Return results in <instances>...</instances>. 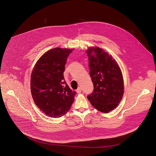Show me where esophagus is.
Here are the masks:
<instances>
[{
	"mask_svg": "<svg viewBox=\"0 0 156 156\" xmlns=\"http://www.w3.org/2000/svg\"><path fill=\"white\" fill-rule=\"evenodd\" d=\"M76 92H77V94H80V93H81V92H82V89L80 88H78L76 90Z\"/></svg>",
	"mask_w": 156,
	"mask_h": 156,
	"instance_id": "1",
	"label": "esophagus"
}]
</instances>
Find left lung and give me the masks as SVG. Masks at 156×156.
<instances>
[{"label":"left lung","mask_w":156,"mask_h":156,"mask_svg":"<svg viewBox=\"0 0 156 156\" xmlns=\"http://www.w3.org/2000/svg\"><path fill=\"white\" fill-rule=\"evenodd\" d=\"M87 53L94 88L87 98L99 111L109 112L118 105L124 94L121 71L116 61L101 48L90 47Z\"/></svg>","instance_id":"obj_1"}]
</instances>
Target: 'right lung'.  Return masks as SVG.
Instances as JSON below:
<instances>
[{"label":"right lung","mask_w":156,"mask_h":156,"mask_svg":"<svg viewBox=\"0 0 156 156\" xmlns=\"http://www.w3.org/2000/svg\"><path fill=\"white\" fill-rule=\"evenodd\" d=\"M73 49L55 48L39 59L31 74L30 89L35 105L50 117L65 115L74 102L76 91L65 81L67 58Z\"/></svg>","instance_id":"obj_1"}]
</instances>
